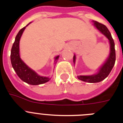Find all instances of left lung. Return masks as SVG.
Masks as SVG:
<instances>
[{"label": "left lung", "mask_w": 123, "mask_h": 123, "mask_svg": "<svg viewBox=\"0 0 123 123\" xmlns=\"http://www.w3.org/2000/svg\"><path fill=\"white\" fill-rule=\"evenodd\" d=\"M93 23H94L95 26L109 40L110 43V54L105 63L101 67L98 73H97L96 74L92 75V76H78V79L81 81L91 82V83L98 82L104 80L109 75L110 73L111 72L112 68H113L115 63V60H116L115 42L113 39L112 36L111 35L110 32L105 25H103L100 23H98V21H94V20H93ZM75 59H76V57H75V55H74V63L75 62Z\"/></svg>", "instance_id": "obj_1"}]
</instances>
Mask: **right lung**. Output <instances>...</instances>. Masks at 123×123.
<instances>
[{"label": "right lung", "instance_id": "obj_1", "mask_svg": "<svg viewBox=\"0 0 123 123\" xmlns=\"http://www.w3.org/2000/svg\"><path fill=\"white\" fill-rule=\"evenodd\" d=\"M28 25L20 29L15 37V41L11 50V63L17 74L22 81L31 85H39V84H42L48 82L50 80V78L48 77L47 78V77L41 76L39 75H38L31 68H29L19 57V40L24 30ZM58 57L59 56H56L55 60L58 59Z\"/></svg>", "mask_w": 123, "mask_h": 123}]
</instances>
